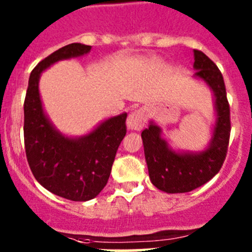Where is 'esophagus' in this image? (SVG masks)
I'll return each mask as SVG.
<instances>
[{
    "label": "esophagus",
    "mask_w": 252,
    "mask_h": 252,
    "mask_svg": "<svg viewBox=\"0 0 252 252\" xmlns=\"http://www.w3.org/2000/svg\"><path fill=\"white\" fill-rule=\"evenodd\" d=\"M146 122V116H145L144 110H136L129 114L126 119V126L130 130H141Z\"/></svg>",
    "instance_id": "esophagus-1"
}]
</instances>
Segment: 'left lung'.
<instances>
[{"label":"left lung","mask_w":252,"mask_h":252,"mask_svg":"<svg viewBox=\"0 0 252 252\" xmlns=\"http://www.w3.org/2000/svg\"><path fill=\"white\" fill-rule=\"evenodd\" d=\"M194 78L210 88L215 102L216 122L206 149L196 152L172 149L154 121L141 133L150 180L168 194L189 192L212 179L224 162L229 144L230 111L222 73L201 51L194 50Z\"/></svg>","instance_id":"left-lung-1"}]
</instances>
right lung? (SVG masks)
Returning a JSON list of instances; mask_svg holds the SVG:
<instances>
[{"mask_svg": "<svg viewBox=\"0 0 252 252\" xmlns=\"http://www.w3.org/2000/svg\"><path fill=\"white\" fill-rule=\"evenodd\" d=\"M90 50L91 46L74 42L42 60L30 74L24 101V144L30 169L45 189L72 201L94 199L106 187L126 133V113L101 122L83 136H67L45 113L39 80L58 61L81 57Z\"/></svg>", "mask_w": 252, "mask_h": 252, "instance_id": "1", "label": "right lung"}]
</instances>
